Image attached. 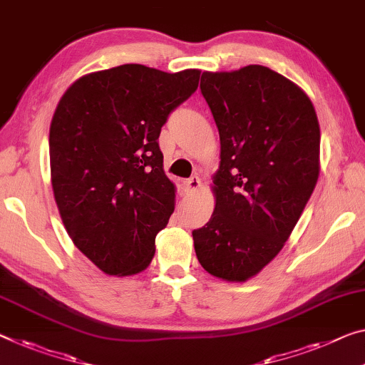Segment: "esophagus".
Segmentation results:
<instances>
[{
    "label": "esophagus",
    "mask_w": 365,
    "mask_h": 365,
    "mask_svg": "<svg viewBox=\"0 0 365 365\" xmlns=\"http://www.w3.org/2000/svg\"><path fill=\"white\" fill-rule=\"evenodd\" d=\"M199 187H200L199 176H190L187 181H184V190H186V194H194Z\"/></svg>",
    "instance_id": "obj_1"
}]
</instances>
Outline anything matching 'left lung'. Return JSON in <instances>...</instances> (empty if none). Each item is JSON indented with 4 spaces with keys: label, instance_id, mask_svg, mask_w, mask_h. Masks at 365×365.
I'll use <instances>...</instances> for the list:
<instances>
[{
    "label": "left lung",
    "instance_id": "left-lung-1",
    "mask_svg": "<svg viewBox=\"0 0 365 365\" xmlns=\"http://www.w3.org/2000/svg\"><path fill=\"white\" fill-rule=\"evenodd\" d=\"M220 135L215 209L192 232L207 272L228 282L256 276L282 250L319 173V125L310 98L267 66L200 78Z\"/></svg>",
    "mask_w": 365,
    "mask_h": 365
}]
</instances>
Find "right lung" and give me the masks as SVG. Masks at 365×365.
<instances>
[{"label":"right lung","instance_id":"add662e5","mask_svg":"<svg viewBox=\"0 0 365 365\" xmlns=\"http://www.w3.org/2000/svg\"><path fill=\"white\" fill-rule=\"evenodd\" d=\"M199 76L120 65L81 76L55 109V202L76 248L109 276L142 272L153 259L156 235L175 212L158 137Z\"/></svg>","mask_w":365,"mask_h":365}]
</instances>
